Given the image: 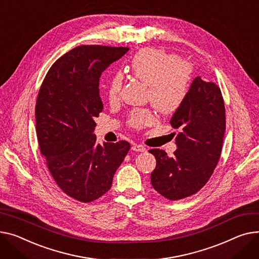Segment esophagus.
Returning <instances> with one entry per match:
<instances>
[{
    "label": "esophagus",
    "mask_w": 259,
    "mask_h": 259,
    "mask_svg": "<svg viewBox=\"0 0 259 259\" xmlns=\"http://www.w3.org/2000/svg\"><path fill=\"white\" fill-rule=\"evenodd\" d=\"M131 149L135 152H145L146 151V148L143 145H139V144H133Z\"/></svg>",
    "instance_id": "34e87169"
}]
</instances>
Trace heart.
Returning <instances> with one entry per match:
<instances>
[{
  "label": "heart",
  "instance_id": "b5f03b06",
  "mask_svg": "<svg viewBox=\"0 0 259 259\" xmlns=\"http://www.w3.org/2000/svg\"><path fill=\"white\" fill-rule=\"evenodd\" d=\"M129 71L134 78L148 85V98L152 105L163 114L173 113L182 105L193 74L189 62L175 59L166 52L152 48L144 49L134 55ZM122 86L123 76L115 74L107 86L110 102L119 98ZM153 120V114L145 109H135L129 116V124L136 129L150 125Z\"/></svg>",
  "mask_w": 259,
  "mask_h": 259
}]
</instances>
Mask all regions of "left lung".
Here are the masks:
<instances>
[{"mask_svg": "<svg viewBox=\"0 0 259 259\" xmlns=\"http://www.w3.org/2000/svg\"><path fill=\"white\" fill-rule=\"evenodd\" d=\"M169 123L175 129L180 128L177 150L171 157L163 150L149 151L156 158L151 183L161 196L176 201L199 192L220 159L226 117L219 86L196 77Z\"/></svg>", "mask_w": 259, "mask_h": 259, "instance_id": "1", "label": "left lung"}]
</instances>
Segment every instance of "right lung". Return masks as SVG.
Instances as JSON below:
<instances>
[{
  "mask_svg": "<svg viewBox=\"0 0 259 259\" xmlns=\"http://www.w3.org/2000/svg\"><path fill=\"white\" fill-rule=\"evenodd\" d=\"M129 48L80 46L49 70L38 93L35 117L40 152L62 191L80 202L107 193L130 144H97L95 118L103 110L102 73Z\"/></svg>",
  "mask_w": 259,
  "mask_h": 259,
  "instance_id": "obj_1",
  "label": "right lung"
}]
</instances>
